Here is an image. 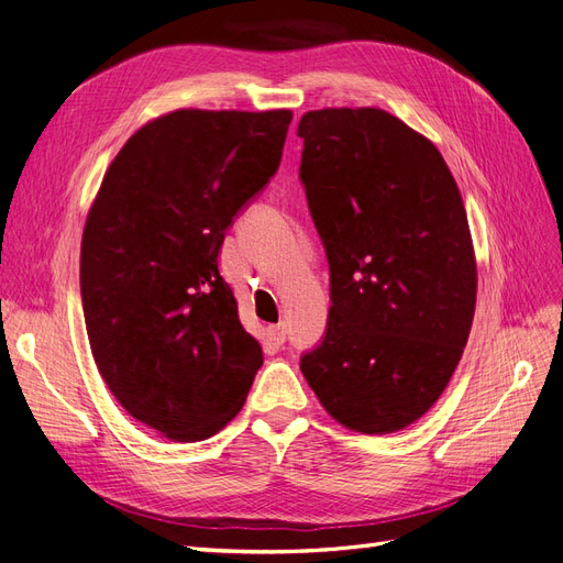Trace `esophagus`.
<instances>
[{"mask_svg": "<svg viewBox=\"0 0 563 563\" xmlns=\"http://www.w3.org/2000/svg\"><path fill=\"white\" fill-rule=\"evenodd\" d=\"M267 331H269L272 340H275L277 345H284V343H286V323H275V327H269Z\"/></svg>", "mask_w": 563, "mask_h": 563, "instance_id": "1", "label": "esophagus"}]
</instances>
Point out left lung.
Listing matches in <instances>:
<instances>
[{"mask_svg":"<svg viewBox=\"0 0 563 563\" xmlns=\"http://www.w3.org/2000/svg\"><path fill=\"white\" fill-rule=\"evenodd\" d=\"M300 183L331 310L300 371L345 428H408L446 389L476 302L467 213L439 150L376 108L305 112Z\"/></svg>","mask_w":563,"mask_h":563,"instance_id":"1","label":"left lung"}]
</instances>
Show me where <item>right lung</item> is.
<instances>
[{
	"instance_id": "right-lung-1",
	"label": "right lung",
	"mask_w": 563,
	"mask_h": 563,
	"mask_svg": "<svg viewBox=\"0 0 563 563\" xmlns=\"http://www.w3.org/2000/svg\"><path fill=\"white\" fill-rule=\"evenodd\" d=\"M291 117L164 114L119 150L87 218L79 282L96 366L135 420L174 441L223 430L263 366L218 251L277 174Z\"/></svg>"
}]
</instances>
